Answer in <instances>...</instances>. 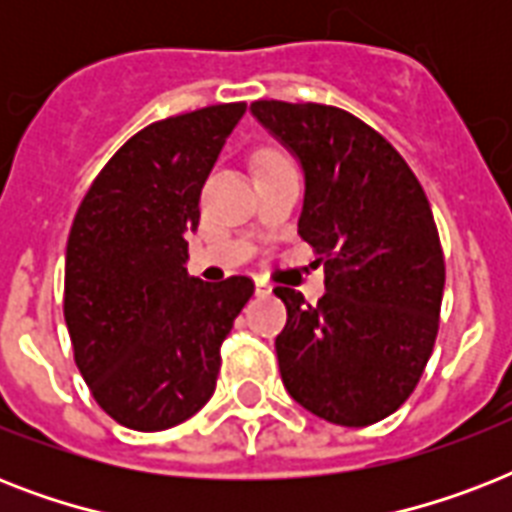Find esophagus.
Returning <instances> with one entry per match:
<instances>
[{
	"label": "esophagus",
	"mask_w": 512,
	"mask_h": 512,
	"mask_svg": "<svg viewBox=\"0 0 512 512\" xmlns=\"http://www.w3.org/2000/svg\"><path fill=\"white\" fill-rule=\"evenodd\" d=\"M255 292L260 297L271 295V284H268V281H263V279H255Z\"/></svg>",
	"instance_id": "obj_1"
}]
</instances>
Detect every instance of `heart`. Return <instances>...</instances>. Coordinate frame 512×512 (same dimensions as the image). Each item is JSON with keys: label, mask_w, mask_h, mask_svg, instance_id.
I'll return each mask as SVG.
<instances>
[{"label": "heart", "mask_w": 512, "mask_h": 512, "mask_svg": "<svg viewBox=\"0 0 512 512\" xmlns=\"http://www.w3.org/2000/svg\"><path fill=\"white\" fill-rule=\"evenodd\" d=\"M279 159H287V156L279 154V151H263V154L257 156V164H271V162H279Z\"/></svg>", "instance_id": "1"}]
</instances>
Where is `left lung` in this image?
<instances>
[{
  "mask_svg": "<svg viewBox=\"0 0 512 512\" xmlns=\"http://www.w3.org/2000/svg\"><path fill=\"white\" fill-rule=\"evenodd\" d=\"M252 116L305 177L297 233L327 273L316 305L276 287L284 388L321 420L364 428L417 388L438 332L444 252L420 180L396 148L348 111L257 100Z\"/></svg>",
  "mask_w": 512,
  "mask_h": 512,
  "instance_id": "1",
  "label": "left lung"
}]
</instances>
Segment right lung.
Returning <instances> with one entry per match:
<instances>
[{"label": "right lung", "mask_w": 512, "mask_h": 512, "mask_svg": "<svg viewBox=\"0 0 512 512\" xmlns=\"http://www.w3.org/2000/svg\"><path fill=\"white\" fill-rule=\"evenodd\" d=\"M244 111L223 103L140 130L74 217L63 316L84 382L124 428L167 430L207 404L220 345L255 292L247 276L185 271L201 185Z\"/></svg>", "instance_id": "right-lung-1"}]
</instances>
